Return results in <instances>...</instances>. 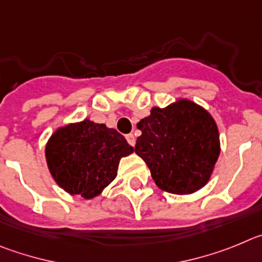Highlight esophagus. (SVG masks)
Masks as SVG:
<instances>
[{
	"mask_svg": "<svg viewBox=\"0 0 262 262\" xmlns=\"http://www.w3.org/2000/svg\"><path fill=\"white\" fill-rule=\"evenodd\" d=\"M126 141H128L129 142V145H132V146H134L136 145V137H134V134H128V136H126Z\"/></svg>",
	"mask_w": 262,
	"mask_h": 262,
	"instance_id": "esophagus-1",
	"label": "esophagus"
}]
</instances>
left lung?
I'll return each mask as SVG.
<instances>
[{"label":"left lung","mask_w":262,"mask_h":262,"mask_svg":"<svg viewBox=\"0 0 262 262\" xmlns=\"http://www.w3.org/2000/svg\"><path fill=\"white\" fill-rule=\"evenodd\" d=\"M142 132L134 151L160 189L189 194L210 179L221 152L218 126L211 115L188 99L154 107L137 124Z\"/></svg>","instance_id":"1"}]
</instances>
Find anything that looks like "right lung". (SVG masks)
I'll use <instances>...</instances> for the list:
<instances>
[{
    "label": "right lung",
    "instance_id": "add662e5",
    "mask_svg": "<svg viewBox=\"0 0 262 262\" xmlns=\"http://www.w3.org/2000/svg\"><path fill=\"white\" fill-rule=\"evenodd\" d=\"M133 151L116 129L84 119L52 134L46 159L58 187L90 200L115 180L120 159Z\"/></svg>",
    "mask_w": 262,
    "mask_h": 262
}]
</instances>
